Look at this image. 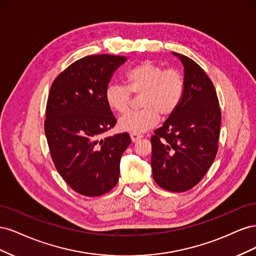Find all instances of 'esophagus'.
Listing matches in <instances>:
<instances>
[{
  "instance_id": "obj_1",
  "label": "esophagus",
  "mask_w": 256,
  "mask_h": 256,
  "mask_svg": "<svg viewBox=\"0 0 256 256\" xmlns=\"http://www.w3.org/2000/svg\"><path fill=\"white\" fill-rule=\"evenodd\" d=\"M130 138H131V141L134 143V142L140 140V138H142L143 136L141 134H130Z\"/></svg>"
}]
</instances>
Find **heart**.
<instances>
[{
	"instance_id": "b5f03b06",
	"label": "heart",
	"mask_w": 256,
	"mask_h": 256,
	"mask_svg": "<svg viewBox=\"0 0 256 256\" xmlns=\"http://www.w3.org/2000/svg\"><path fill=\"white\" fill-rule=\"evenodd\" d=\"M127 86L110 83L104 90V99L112 111L124 113L130 104V92L142 94L138 112H128L118 120L120 130L142 134L154 128L159 122V114L171 116L180 106L184 94V81L175 69H166L150 60L136 65L126 74Z\"/></svg>"
}]
</instances>
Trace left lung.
<instances>
[{
    "instance_id": "left-lung-1",
    "label": "left lung",
    "mask_w": 256,
    "mask_h": 256,
    "mask_svg": "<svg viewBox=\"0 0 256 256\" xmlns=\"http://www.w3.org/2000/svg\"><path fill=\"white\" fill-rule=\"evenodd\" d=\"M184 66V94L152 136V171L159 187L184 192L198 184L218 152L221 111L214 86L194 60L172 52Z\"/></svg>"
}]
</instances>
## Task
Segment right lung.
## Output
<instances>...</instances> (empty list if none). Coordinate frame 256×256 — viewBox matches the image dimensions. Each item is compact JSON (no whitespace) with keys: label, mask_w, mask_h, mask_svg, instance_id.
<instances>
[{"label":"right lung","mask_w":256,"mask_h":256,"mask_svg":"<svg viewBox=\"0 0 256 256\" xmlns=\"http://www.w3.org/2000/svg\"><path fill=\"white\" fill-rule=\"evenodd\" d=\"M127 58L98 54L74 62L51 85L44 134L52 160L69 187L85 196H99L118 182L127 132L106 136L116 120L104 99L113 74Z\"/></svg>","instance_id":"1"}]
</instances>
